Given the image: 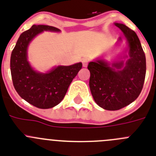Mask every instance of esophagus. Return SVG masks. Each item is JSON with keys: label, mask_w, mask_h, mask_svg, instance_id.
I'll return each instance as SVG.
<instances>
[{"label": "esophagus", "mask_w": 156, "mask_h": 156, "mask_svg": "<svg viewBox=\"0 0 156 156\" xmlns=\"http://www.w3.org/2000/svg\"><path fill=\"white\" fill-rule=\"evenodd\" d=\"M82 63H83V67L86 68L87 66V64H88V61L87 59H83L82 61Z\"/></svg>", "instance_id": "34e87169"}]
</instances>
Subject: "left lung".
Masks as SVG:
<instances>
[{
  "instance_id": "left-lung-1",
  "label": "left lung",
  "mask_w": 156,
  "mask_h": 156,
  "mask_svg": "<svg viewBox=\"0 0 156 156\" xmlns=\"http://www.w3.org/2000/svg\"><path fill=\"white\" fill-rule=\"evenodd\" d=\"M114 25L126 36L128 54L111 64L97 59L87 65L93 98L107 110H120L135 101L141 92L146 74L144 52L135 31L122 23H114Z\"/></svg>"
}]
</instances>
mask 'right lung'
Listing matches in <instances>:
<instances>
[{
	"instance_id": "obj_1",
	"label": "right lung",
	"mask_w": 156,
	"mask_h": 156,
	"mask_svg": "<svg viewBox=\"0 0 156 156\" xmlns=\"http://www.w3.org/2000/svg\"><path fill=\"white\" fill-rule=\"evenodd\" d=\"M44 30L61 31L52 26L33 25L23 32L12 52L10 69L13 86L19 95L38 108L49 109L62 102L70 83L82 69V63L56 66L46 73L35 71L27 60V47Z\"/></svg>"
}]
</instances>
